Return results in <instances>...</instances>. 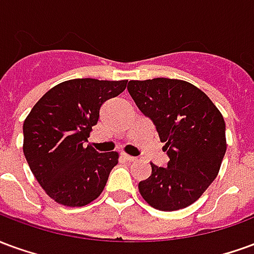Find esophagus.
<instances>
[{"instance_id": "esophagus-1", "label": "esophagus", "mask_w": 254, "mask_h": 254, "mask_svg": "<svg viewBox=\"0 0 254 254\" xmlns=\"http://www.w3.org/2000/svg\"><path fill=\"white\" fill-rule=\"evenodd\" d=\"M122 158H124L125 160H127V162H134V160H136L134 156H130V155H127V154H122Z\"/></svg>"}]
</instances>
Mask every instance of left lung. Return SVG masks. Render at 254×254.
<instances>
[{"label": "left lung", "instance_id": "obj_1", "mask_svg": "<svg viewBox=\"0 0 254 254\" xmlns=\"http://www.w3.org/2000/svg\"><path fill=\"white\" fill-rule=\"evenodd\" d=\"M127 91L155 125L166 167L151 163L138 190L151 207L177 211L190 205L216 178L226 154V124L212 100L193 84L176 78L132 80Z\"/></svg>", "mask_w": 254, "mask_h": 254}]
</instances>
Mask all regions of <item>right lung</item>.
<instances>
[{
    "label": "right lung",
    "mask_w": 254,
    "mask_h": 254,
    "mask_svg": "<svg viewBox=\"0 0 254 254\" xmlns=\"http://www.w3.org/2000/svg\"><path fill=\"white\" fill-rule=\"evenodd\" d=\"M127 84V80L73 78L53 87L32 107L23 125V151L53 200L83 207L103 191L118 154H100L87 143L102 105L125 91Z\"/></svg>",
    "instance_id": "obj_1"
}]
</instances>
